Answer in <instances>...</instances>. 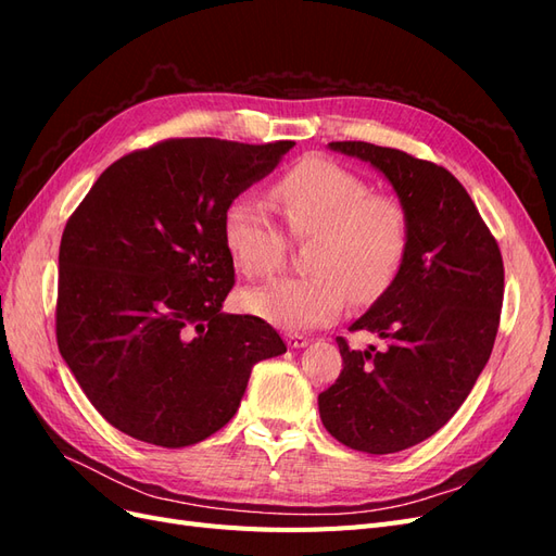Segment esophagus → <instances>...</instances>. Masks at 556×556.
<instances>
[{
	"mask_svg": "<svg viewBox=\"0 0 556 556\" xmlns=\"http://www.w3.org/2000/svg\"><path fill=\"white\" fill-rule=\"evenodd\" d=\"M285 341H288V345L292 348V350H296V348H304V345H308V336H304V333H294V331H290V333H285Z\"/></svg>",
	"mask_w": 556,
	"mask_h": 556,
	"instance_id": "34e87169",
	"label": "esophagus"
}]
</instances>
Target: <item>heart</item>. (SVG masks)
I'll list each match as a JSON object with an SVG mask.
<instances>
[{
    "label": "heart",
    "mask_w": 556,
    "mask_h": 556,
    "mask_svg": "<svg viewBox=\"0 0 556 556\" xmlns=\"http://www.w3.org/2000/svg\"><path fill=\"white\" fill-rule=\"evenodd\" d=\"M285 227L306 248L311 274L280 278L245 292L250 313L282 329L333 323L348 299L374 301L401 271L410 243V217L394 194L371 192L359 174L325 157L294 164L274 185ZM223 239L233 264L250 280L274 276L288 241L255 197L239 194L223 215Z\"/></svg>",
    "instance_id": "heart-1"
}]
</instances>
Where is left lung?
Listing matches in <instances>:
<instances>
[{
	"instance_id": "1",
	"label": "left lung",
	"mask_w": 556,
	"mask_h": 556,
	"mask_svg": "<svg viewBox=\"0 0 556 556\" xmlns=\"http://www.w3.org/2000/svg\"><path fill=\"white\" fill-rule=\"evenodd\" d=\"M329 146L380 169L410 217L401 271L350 327L384 345L352 350L339 336L343 371L317 396L336 441L392 454L433 435L473 390L496 341L503 260L473 199L443 166L364 141Z\"/></svg>"
}]
</instances>
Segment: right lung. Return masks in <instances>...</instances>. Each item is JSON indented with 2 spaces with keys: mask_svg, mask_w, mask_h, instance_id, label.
I'll use <instances>...</instances> for the list:
<instances>
[{
  "mask_svg": "<svg viewBox=\"0 0 556 556\" xmlns=\"http://www.w3.org/2000/svg\"><path fill=\"white\" fill-rule=\"evenodd\" d=\"M292 146L166 139L115 160L66 220L58 348L131 439H208L237 413L252 366L288 350L262 317L220 308L233 288L223 215Z\"/></svg>",
  "mask_w": 556,
  "mask_h": 556,
  "instance_id": "right-lung-1",
  "label": "right lung"
}]
</instances>
